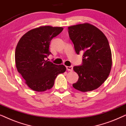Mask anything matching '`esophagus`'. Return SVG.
Listing matches in <instances>:
<instances>
[{
  "mask_svg": "<svg viewBox=\"0 0 126 126\" xmlns=\"http://www.w3.org/2000/svg\"><path fill=\"white\" fill-rule=\"evenodd\" d=\"M66 69L67 70H68V71H72V70H73V66H66Z\"/></svg>",
  "mask_w": 126,
  "mask_h": 126,
  "instance_id": "obj_1",
  "label": "esophagus"
}]
</instances>
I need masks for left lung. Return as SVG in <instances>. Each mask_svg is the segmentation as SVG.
<instances>
[{"mask_svg":"<svg viewBox=\"0 0 126 126\" xmlns=\"http://www.w3.org/2000/svg\"><path fill=\"white\" fill-rule=\"evenodd\" d=\"M68 32L77 54L83 53L82 65L73 67L79 77L73 87L83 92L94 91L104 83L111 72L108 39L101 30L88 23L69 26Z\"/></svg>","mask_w":126,"mask_h":126,"instance_id":"left-lung-1","label":"left lung"}]
</instances>
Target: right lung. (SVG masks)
Returning a JSON list of instances; mask_svg holds the SVG:
<instances>
[{
  "label": "right lung",
  "mask_w": 126,
  "mask_h": 126,
  "mask_svg": "<svg viewBox=\"0 0 126 126\" xmlns=\"http://www.w3.org/2000/svg\"><path fill=\"white\" fill-rule=\"evenodd\" d=\"M63 27L50 26L32 29L21 37L15 53L17 70L32 90L44 92L53 87L56 77L64 73L66 67L49 61V45Z\"/></svg>",
  "instance_id": "1"
}]
</instances>
